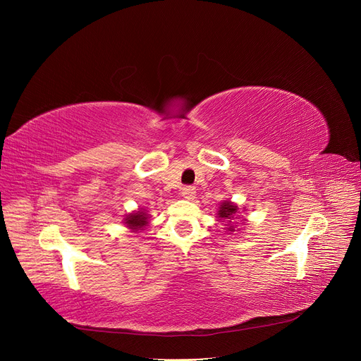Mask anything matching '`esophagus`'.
<instances>
[{"mask_svg":"<svg viewBox=\"0 0 361 361\" xmlns=\"http://www.w3.org/2000/svg\"><path fill=\"white\" fill-rule=\"evenodd\" d=\"M182 195H183V199L192 200L195 197V188H192V187H183L182 188Z\"/></svg>","mask_w":361,"mask_h":361,"instance_id":"1","label":"esophagus"}]
</instances>
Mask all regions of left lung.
<instances>
[{
	"instance_id": "obj_1",
	"label": "left lung",
	"mask_w": 361,
	"mask_h": 361,
	"mask_svg": "<svg viewBox=\"0 0 361 361\" xmlns=\"http://www.w3.org/2000/svg\"><path fill=\"white\" fill-rule=\"evenodd\" d=\"M243 211H244V207H243ZM216 216H218V221H223V223H226V231L227 232H231V233H233V232H238V231H241V228H236V220H239V207H238V204L236 203H233L232 200H223L221 202V204L218 206V212H216ZM247 223V220L243 216L241 218V224H245ZM244 231V228H243Z\"/></svg>"
}]
</instances>
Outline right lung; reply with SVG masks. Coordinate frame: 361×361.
I'll return each mask as SVG.
<instances>
[{
  "instance_id": "1",
  "label": "right lung",
  "mask_w": 361,
  "mask_h": 361,
  "mask_svg": "<svg viewBox=\"0 0 361 361\" xmlns=\"http://www.w3.org/2000/svg\"><path fill=\"white\" fill-rule=\"evenodd\" d=\"M149 214L143 207H138V211H134L130 214H126L123 218V223L128 228H130V232L140 233L143 232L146 226L149 224Z\"/></svg>"
}]
</instances>
